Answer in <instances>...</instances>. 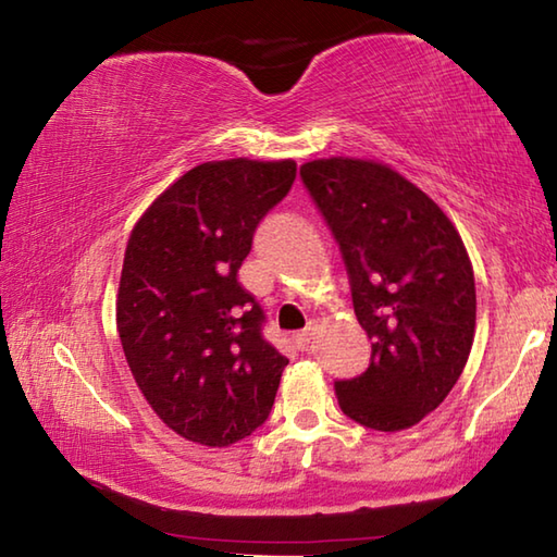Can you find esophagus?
I'll return each instance as SVG.
<instances>
[{
  "label": "esophagus",
  "instance_id": "esophagus-1",
  "mask_svg": "<svg viewBox=\"0 0 557 557\" xmlns=\"http://www.w3.org/2000/svg\"><path fill=\"white\" fill-rule=\"evenodd\" d=\"M311 338H313V326H309V329H305V331H299L297 336H295V341H297V346H299V348H307Z\"/></svg>",
  "mask_w": 557,
  "mask_h": 557
}]
</instances>
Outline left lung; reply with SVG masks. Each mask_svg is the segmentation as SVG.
I'll list each match as a JSON object with an SVG mask.
<instances>
[{
	"mask_svg": "<svg viewBox=\"0 0 557 557\" xmlns=\"http://www.w3.org/2000/svg\"><path fill=\"white\" fill-rule=\"evenodd\" d=\"M299 175L338 240L372 341L370 368L336 382L341 409L384 433L417 426L448 397L474 341V272L458 228L380 160L319 158Z\"/></svg>",
	"mask_w": 557,
	"mask_h": 557,
	"instance_id": "left-lung-1",
	"label": "left lung"
}]
</instances>
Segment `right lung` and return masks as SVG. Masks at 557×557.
Returning <instances> with one entry per match:
<instances>
[{"label":"right lung","instance_id":"add662e5","mask_svg":"<svg viewBox=\"0 0 557 557\" xmlns=\"http://www.w3.org/2000/svg\"><path fill=\"white\" fill-rule=\"evenodd\" d=\"M295 160H209L153 199L131 231L116 329L140 394L177 436L226 448L268 419L287 358L262 338L238 282L258 221Z\"/></svg>","mask_w":557,"mask_h":557}]
</instances>
